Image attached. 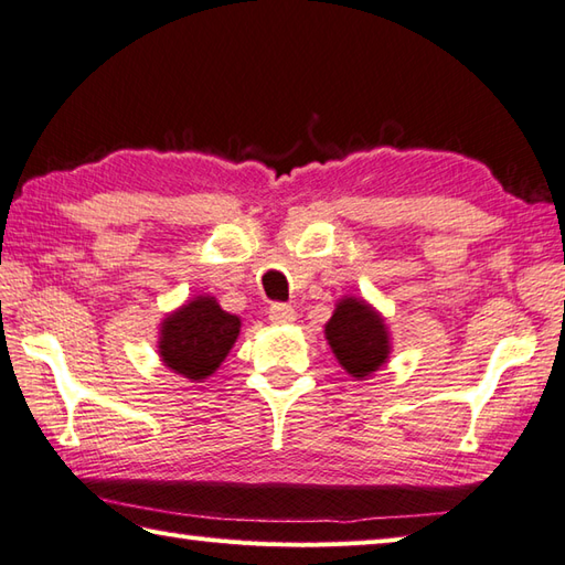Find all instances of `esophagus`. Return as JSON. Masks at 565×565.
I'll return each mask as SVG.
<instances>
[{
  "mask_svg": "<svg viewBox=\"0 0 565 565\" xmlns=\"http://www.w3.org/2000/svg\"><path fill=\"white\" fill-rule=\"evenodd\" d=\"M269 320L276 322V326H289V322L296 320V310L289 303H271Z\"/></svg>",
  "mask_w": 565,
  "mask_h": 565,
  "instance_id": "esophagus-1",
  "label": "esophagus"
}]
</instances>
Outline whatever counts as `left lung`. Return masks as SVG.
Instances as JSON below:
<instances>
[{
    "mask_svg": "<svg viewBox=\"0 0 565 565\" xmlns=\"http://www.w3.org/2000/svg\"><path fill=\"white\" fill-rule=\"evenodd\" d=\"M332 354L347 374L366 379L388 362L391 334L386 322L362 298H342L326 326Z\"/></svg>",
    "mask_w": 565,
    "mask_h": 565,
    "instance_id": "left-lung-1",
    "label": "left lung"
}]
</instances>
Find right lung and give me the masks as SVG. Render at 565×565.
<instances>
[{
    "mask_svg": "<svg viewBox=\"0 0 565 565\" xmlns=\"http://www.w3.org/2000/svg\"><path fill=\"white\" fill-rule=\"evenodd\" d=\"M237 334V316L225 313L213 296H196L162 320L158 352L174 374L203 381L221 366Z\"/></svg>",
    "mask_w": 565,
    "mask_h": 565,
    "instance_id": "add662e5",
    "label": "right lung"
}]
</instances>
